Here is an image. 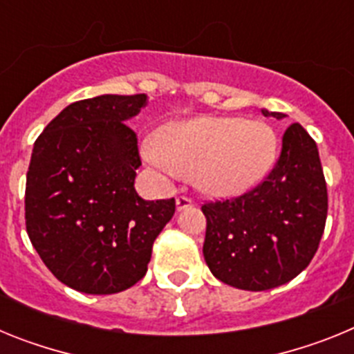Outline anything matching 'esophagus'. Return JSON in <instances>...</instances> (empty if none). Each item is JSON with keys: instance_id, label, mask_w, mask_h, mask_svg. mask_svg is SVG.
<instances>
[{"instance_id": "esophagus-1", "label": "esophagus", "mask_w": 354, "mask_h": 354, "mask_svg": "<svg viewBox=\"0 0 354 354\" xmlns=\"http://www.w3.org/2000/svg\"><path fill=\"white\" fill-rule=\"evenodd\" d=\"M195 205V202H193L192 198H187V196H179V198L175 200V207H177V211H186V209L193 207Z\"/></svg>"}]
</instances>
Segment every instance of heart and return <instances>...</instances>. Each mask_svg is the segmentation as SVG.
Listing matches in <instances>:
<instances>
[{
    "mask_svg": "<svg viewBox=\"0 0 354 354\" xmlns=\"http://www.w3.org/2000/svg\"><path fill=\"white\" fill-rule=\"evenodd\" d=\"M140 150L161 179L183 175L205 195L234 196L264 179L277 159L278 140L266 122L198 115L168 122Z\"/></svg>",
    "mask_w": 354,
    "mask_h": 354,
    "instance_id": "b5f03b06",
    "label": "heart"
}]
</instances>
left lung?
<instances>
[{"label":"left lung","instance_id":"left-lung-1","mask_svg":"<svg viewBox=\"0 0 354 354\" xmlns=\"http://www.w3.org/2000/svg\"><path fill=\"white\" fill-rule=\"evenodd\" d=\"M264 117L283 113L262 109ZM204 259L220 282L243 290L283 286L310 264L324 232L328 192L319 150L299 124L264 183L237 198L202 205Z\"/></svg>","mask_w":354,"mask_h":354}]
</instances>
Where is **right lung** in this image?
<instances>
[{
	"label": "right lung",
	"instance_id": "obj_1",
	"mask_svg": "<svg viewBox=\"0 0 354 354\" xmlns=\"http://www.w3.org/2000/svg\"><path fill=\"white\" fill-rule=\"evenodd\" d=\"M145 93L97 95L68 104L37 138L26 175V230L44 264L84 294H115L147 273L152 245L175 200H143L142 167L126 122Z\"/></svg>",
	"mask_w": 354,
	"mask_h": 354
}]
</instances>
